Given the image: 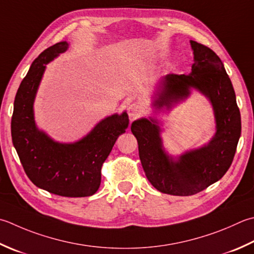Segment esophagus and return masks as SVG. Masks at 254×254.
<instances>
[{"instance_id": "1", "label": "esophagus", "mask_w": 254, "mask_h": 254, "mask_svg": "<svg viewBox=\"0 0 254 254\" xmlns=\"http://www.w3.org/2000/svg\"><path fill=\"white\" fill-rule=\"evenodd\" d=\"M127 113H128V117L131 119L140 117L143 113V106L138 102H132L131 104H128Z\"/></svg>"}]
</instances>
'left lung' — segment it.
<instances>
[{"label":"left lung","mask_w":254,"mask_h":254,"mask_svg":"<svg viewBox=\"0 0 254 254\" xmlns=\"http://www.w3.org/2000/svg\"><path fill=\"white\" fill-rule=\"evenodd\" d=\"M193 64L190 74L170 73L158 82L153 96L154 113L171 111L192 90L205 96L215 117L216 132L202 146L173 156L165 151L156 118L132 122L138 155L147 180L161 192L190 196L220 180L229 170L241 135V117L236 93L220 58L210 48L190 41Z\"/></svg>","instance_id":"left-lung-1"}]
</instances>
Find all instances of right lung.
Returning <instances> with one entry per match:
<instances>
[{
  "instance_id": "obj_1",
  "label": "right lung",
  "mask_w": 254,
  "mask_h": 254,
  "mask_svg": "<svg viewBox=\"0 0 254 254\" xmlns=\"http://www.w3.org/2000/svg\"><path fill=\"white\" fill-rule=\"evenodd\" d=\"M68 48L67 42H59L32 63L15 97L11 133L19 161L34 185L58 196L86 197L100 186L102 164L127 128L128 116L124 111L104 118L73 143L57 142L39 130L34 116L38 87L46 64Z\"/></svg>"
}]
</instances>
